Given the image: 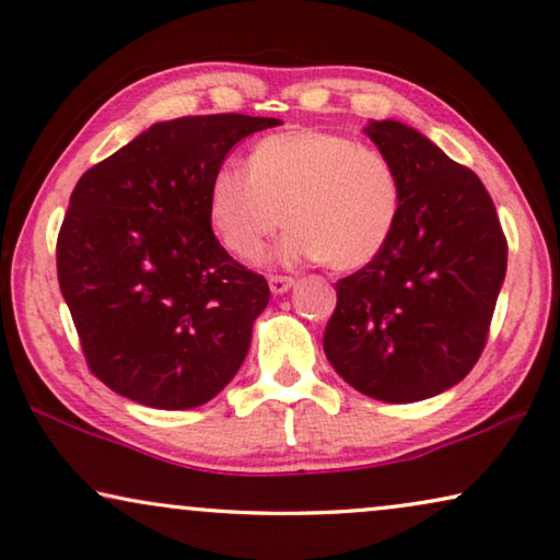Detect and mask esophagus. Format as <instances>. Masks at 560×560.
Here are the masks:
<instances>
[{
    "label": "esophagus",
    "instance_id": "esophagus-1",
    "mask_svg": "<svg viewBox=\"0 0 560 560\" xmlns=\"http://www.w3.org/2000/svg\"><path fill=\"white\" fill-rule=\"evenodd\" d=\"M293 287V279L291 277H281V273H271L269 277V289H271V293H287L289 289Z\"/></svg>",
    "mask_w": 560,
    "mask_h": 560
}]
</instances>
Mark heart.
<instances>
[{
	"mask_svg": "<svg viewBox=\"0 0 560 560\" xmlns=\"http://www.w3.org/2000/svg\"><path fill=\"white\" fill-rule=\"evenodd\" d=\"M401 215V180L380 149L323 129H291L252 147L247 166L222 164L208 188V220L242 261L291 225L279 259H323L358 271L380 257Z\"/></svg>",
	"mask_w": 560,
	"mask_h": 560,
	"instance_id": "heart-1",
	"label": "heart"
}]
</instances>
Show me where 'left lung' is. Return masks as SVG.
<instances>
[{
    "label": "left lung",
    "instance_id": "1",
    "mask_svg": "<svg viewBox=\"0 0 560 560\" xmlns=\"http://www.w3.org/2000/svg\"><path fill=\"white\" fill-rule=\"evenodd\" d=\"M364 131L399 174L401 215L380 257L335 283L323 350L372 399L421 401L480 360L506 273V237L482 180L421 131L394 119Z\"/></svg>",
    "mask_w": 560,
    "mask_h": 560
}]
</instances>
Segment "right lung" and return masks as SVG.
<instances>
[{
    "mask_svg": "<svg viewBox=\"0 0 560 560\" xmlns=\"http://www.w3.org/2000/svg\"><path fill=\"white\" fill-rule=\"evenodd\" d=\"M273 117L159 121L80 176L58 232L60 293L90 372L151 409L210 401L245 362L269 283L212 235L208 188Z\"/></svg>",
    "mask_w": 560,
    "mask_h": 560,
    "instance_id": "1",
    "label": "right lung"
}]
</instances>
